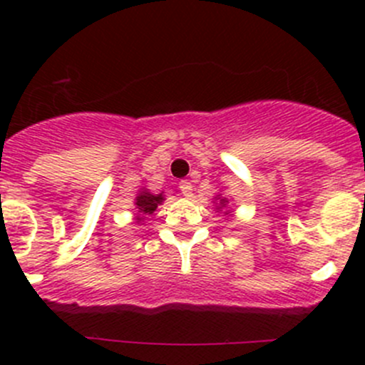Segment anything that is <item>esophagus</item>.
<instances>
[{
    "label": "esophagus",
    "mask_w": 365,
    "mask_h": 365,
    "mask_svg": "<svg viewBox=\"0 0 365 365\" xmlns=\"http://www.w3.org/2000/svg\"><path fill=\"white\" fill-rule=\"evenodd\" d=\"M180 190H182L183 196H187V197L192 194V185H190L189 180H182V182H180Z\"/></svg>",
    "instance_id": "34e87169"
}]
</instances>
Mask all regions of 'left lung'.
<instances>
[{
	"mask_svg": "<svg viewBox=\"0 0 365 365\" xmlns=\"http://www.w3.org/2000/svg\"><path fill=\"white\" fill-rule=\"evenodd\" d=\"M224 203H226V200H220V205H224Z\"/></svg>",
	"mask_w": 365,
	"mask_h": 365,
	"instance_id": "obj_1",
	"label": "left lung"
}]
</instances>
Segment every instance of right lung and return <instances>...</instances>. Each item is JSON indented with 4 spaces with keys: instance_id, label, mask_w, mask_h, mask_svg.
Returning <instances> with one entry per match:
<instances>
[{
    "instance_id": "obj_1",
    "label": "right lung",
    "mask_w": 365,
    "mask_h": 365,
    "mask_svg": "<svg viewBox=\"0 0 365 365\" xmlns=\"http://www.w3.org/2000/svg\"><path fill=\"white\" fill-rule=\"evenodd\" d=\"M162 194H157V196H153V194L150 192H141L138 196V200H135V206H138L139 212L143 213V215H152L153 212H155L157 205L162 203ZM141 219V217H139Z\"/></svg>"
}]
</instances>
